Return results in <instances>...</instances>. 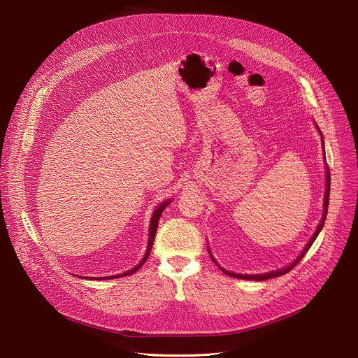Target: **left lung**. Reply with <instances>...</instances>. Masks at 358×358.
Wrapping results in <instances>:
<instances>
[{"label":"left lung","mask_w":358,"mask_h":358,"mask_svg":"<svg viewBox=\"0 0 358 358\" xmlns=\"http://www.w3.org/2000/svg\"><path fill=\"white\" fill-rule=\"evenodd\" d=\"M320 131V130H319ZM322 134V133H320ZM327 169V171H326V174H327V184H326V195H324V211H323V218H322V222H320V225L317 227V229H316V232L313 234V236H312V239L309 241V243L306 245V248L303 249V252L300 253V257L292 264V265H289V266H286L285 269H279V271H275V272H271V273H264V275H239V273H232V272H228V271H225V269H222L221 268V271L222 272H225L227 275H229V276H232V278H238V279H248V280H266V279H271V278H278V276H282V275H285V273H287V272H290L300 261H301V258L304 257L306 255V252H308L309 249H310V246L313 245V242H315V239L317 238V235H319V232L322 231V228H323V225H324V221H326V217H327V208H329V196H330V170H329V166L326 167ZM213 258V257H211ZM213 261L215 262V259L213 258ZM217 264V262H215Z\"/></svg>","instance_id":"1"}]
</instances>
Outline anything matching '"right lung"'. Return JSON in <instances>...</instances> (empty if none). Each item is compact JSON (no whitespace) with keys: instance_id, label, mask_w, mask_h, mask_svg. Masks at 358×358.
<instances>
[{"instance_id":"obj_1","label":"right lung","mask_w":358,"mask_h":358,"mask_svg":"<svg viewBox=\"0 0 358 358\" xmlns=\"http://www.w3.org/2000/svg\"><path fill=\"white\" fill-rule=\"evenodd\" d=\"M170 203V201H166V202H163L162 206L155 211V214H152V217H151V222H150V232H148V246H147V252H145V255H144V258H143V261L134 268V269H131V271H127V272H124L123 275H116V276H106V278H101V279H113V278H123V276H129V275H133L134 272H137L141 266H143V264L147 261V258H148V255H150V250H151V246H152V242H155V236H156V232H157V227H159V220H160V217H162V214H163V211L166 210V207L169 206ZM96 279H99V278H96Z\"/></svg>"}]
</instances>
